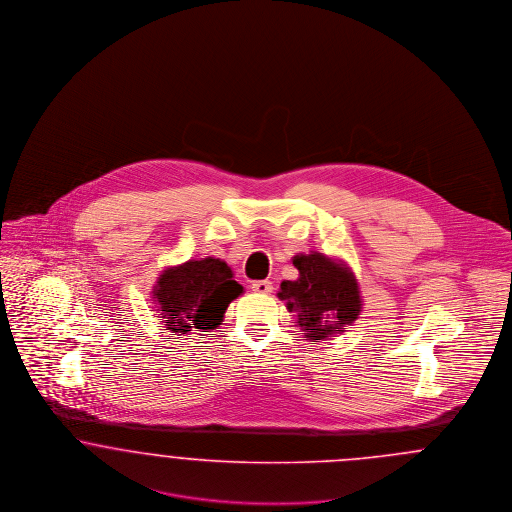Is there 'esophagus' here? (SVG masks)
Returning a JSON list of instances; mask_svg holds the SVG:
<instances>
[{
    "label": "esophagus",
    "instance_id": "34e87169",
    "mask_svg": "<svg viewBox=\"0 0 512 512\" xmlns=\"http://www.w3.org/2000/svg\"><path fill=\"white\" fill-rule=\"evenodd\" d=\"M251 290L255 293L267 295V293L272 292V282H268V280H257V282L251 284Z\"/></svg>",
    "mask_w": 512,
    "mask_h": 512
}]
</instances>
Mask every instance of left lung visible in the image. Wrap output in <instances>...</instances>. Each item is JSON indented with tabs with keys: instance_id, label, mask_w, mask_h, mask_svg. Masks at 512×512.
Returning <instances> with one entry per match:
<instances>
[{
	"instance_id": "left-lung-1",
	"label": "left lung",
	"mask_w": 512,
	"mask_h": 512,
	"mask_svg": "<svg viewBox=\"0 0 512 512\" xmlns=\"http://www.w3.org/2000/svg\"><path fill=\"white\" fill-rule=\"evenodd\" d=\"M297 280H284L278 297L295 313L297 326L309 340H324L345 332L363 309L355 274L341 261L322 253H299L292 259Z\"/></svg>"
}]
</instances>
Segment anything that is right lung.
Masks as SVG:
<instances>
[{
	"mask_svg": "<svg viewBox=\"0 0 512 512\" xmlns=\"http://www.w3.org/2000/svg\"><path fill=\"white\" fill-rule=\"evenodd\" d=\"M244 293L224 261L190 259L167 268L153 288V301L169 332L176 336L211 332L222 324L228 305Z\"/></svg>",
	"mask_w": 512,
	"mask_h": 512,
	"instance_id": "1",
	"label": "right lung"
}]
</instances>
